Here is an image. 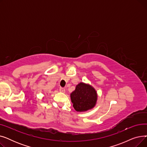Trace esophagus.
<instances>
[{"label": "esophagus", "instance_id": "1", "mask_svg": "<svg viewBox=\"0 0 147 147\" xmlns=\"http://www.w3.org/2000/svg\"><path fill=\"white\" fill-rule=\"evenodd\" d=\"M59 91L61 92H63V93H65V89L63 88H59Z\"/></svg>", "mask_w": 147, "mask_h": 147}]
</instances>
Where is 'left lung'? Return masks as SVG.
Listing matches in <instances>:
<instances>
[{"mask_svg":"<svg viewBox=\"0 0 147 147\" xmlns=\"http://www.w3.org/2000/svg\"><path fill=\"white\" fill-rule=\"evenodd\" d=\"M71 102L76 111H86L95 106L98 95L95 89L89 84L80 83L70 94Z\"/></svg>","mask_w":147,"mask_h":147,"instance_id":"obj_1","label":"left lung"}]
</instances>
